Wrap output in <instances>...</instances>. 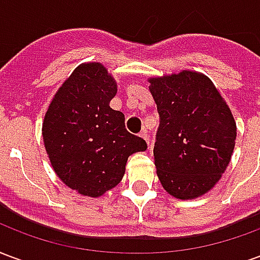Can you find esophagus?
Wrapping results in <instances>:
<instances>
[{
    "instance_id": "1",
    "label": "esophagus",
    "mask_w": 260,
    "mask_h": 260,
    "mask_svg": "<svg viewBox=\"0 0 260 260\" xmlns=\"http://www.w3.org/2000/svg\"><path fill=\"white\" fill-rule=\"evenodd\" d=\"M139 136H141L142 139H145V142H146L147 145H149V135H147L146 131H142L141 134H139Z\"/></svg>"
}]
</instances>
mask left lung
<instances>
[{
	"mask_svg": "<svg viewBox=\"0 0 260 260\" xmlns=\"http://www.w3.org/2000/svg\"><path fill=\"white\" fill-rule=\"evenodd\" d=\"M149 82L160 115L153 149L158 180L177 199L205 195L231 160L234 117L205 75L182 71Z\"/></svg>",
	"mask_w": 260,
	"mask_h": 260,
	"instance_id": "left-lung-1",
	"label": "left lung"
}]
</instances>
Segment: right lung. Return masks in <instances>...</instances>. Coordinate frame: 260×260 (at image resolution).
<instances>
[{
	"label": "right lung",
	"instance_id": "right-lung-1",
	"mask_svg": "<svg viewBox=\"0 0 260 260\" xmlns=\"http://www.w3.org/2000/svg\"><path fill=\"white\" fill-rule=\"evenodd\" d=\"M117 83L99 62L82 64L65 80L43 121V139L55 174L80 195L97 198L117 186L131 154L146 142L129 134L110 107Z\"/></svg>",
	"mask_w": 260,
	"mask_h": 260
}]
</instances>
